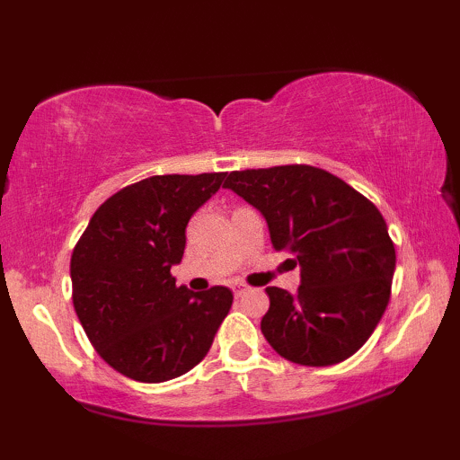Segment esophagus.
<instances>
[{"label":"esophagus","instance_id":"esophagus-1","mask_svg":"<svg viewBox=\"0 0 460 460\" xmlns=\"http://www.w3.org/2000/svg\"><path fill=\"white\" fill-rule=\"evenodd\" d=\"M249 291V287L247 285H241V282H234V285H232V293L236 295V297H243L244 293Z\"/></svg>","mask_w":460,"mask_h":460}]
</instances>
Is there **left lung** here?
Returning a JSON list of instances; mask_svg holds the SVG:
<instances>
[{
  "instance_id": "left-lung-1",
  "label": "left lung",
  "mask_w": 460,
  "mask_h": 460,
  "mask_svg": "<svg viewBox=\"0 0 460 460\" xmlns=\"http://www.w3.org/2000/svg\"><path fill=\"white\" fill-rule=\"evenodd\" d=\"M224 186L263 213L272 247L301 266L295 297L266 288L268 343L301 367L354 356L392 295L395 247L381 211L337 175L297 163L230 172Z\"/></svg>"
}]
</instances>
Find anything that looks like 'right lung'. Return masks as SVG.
Instances as JSON below:
<instances>
[{
  "label": "right lung",
  "mask_w": 460,
  "mask_h": 460,
  "mask_svg": "<svg viewBox=\"0 0 460 460\" xmlns=\"http://www.w3.org/2000/svg\"><path fill=\"white\" fill-rule=\"evenodd\" d=\"M219 173L153 175L106 199L71 255L73 305L100 358L125 376L163 383L209 351L232 291L175 287L192 213L219 190Z\"/></svg>",
  "instance_id": "1"
}]
</instances>
